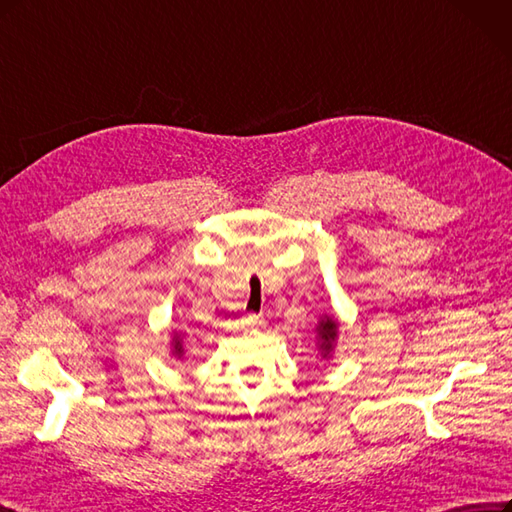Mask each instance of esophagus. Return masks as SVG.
Masks as SVG:
<instances>
[{
	"label": "esophagus",
	"instance_id": "obj_1",
	"mask_svg": "<svg viewBox=\"0 0 512 512\" xmlns=\"http://www.w3.org/2000/svg\"><path fill=\"white\" fill-rule=\"evenodd\" d=\"M248 324L250 326H262L264 324V315L262 313H250L248 315Z\"/></svg>",
	"mask_w": 512,
	"mask_h": 512
}]
</instances>
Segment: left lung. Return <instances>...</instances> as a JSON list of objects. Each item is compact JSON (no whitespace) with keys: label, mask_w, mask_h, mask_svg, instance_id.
<instances>
[{"label":"left lung","mask_w":512,"mask_h":512,"mask_svg":"<svg viewBox=\"0 0 512 512\" xmlns=\"http://www.w3.org/2000/svg\"><path fill=\"white\" fill-rule=\"evenodd\" d=\"M317 332H320V349L324 351V356L332 349L334 339H337V322L332 317H326V320L320 322L317 326Z\"/></svg>","instance_id":"obj_1"}]
</instances>
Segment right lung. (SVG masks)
<instances>
[{
	"mask_svg": "<svg viewBox=\"0 0 512 512\" xmlns=\"http://www.w3.org/2000/svg\"><path fill=\"white\" fill-rule=\"evenodd\" d=\"M182 343L180 341H175V354H178V356H182Z\"/></svg>",
	"mask_w": 512,
	"mask_h": 512,
	"instance_id": "obj_1",
	"label": "right lung"
}]
</instances>
